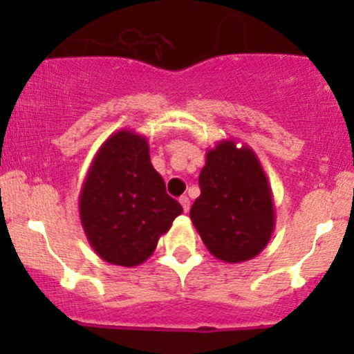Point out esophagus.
I'll return each mask as SVG.
<instances>
[{
  "mask_svg": "<svg viewBox=\"0 0 354 354\" xmlns=\"http://www.w3.org/2000/svg\"><path fill=\"white\" fill-rule=\"evenodd\" d=\"M180 203H181V207H183L185 212H188V210H190V198H188L187 195H183V197L180 198Z\"/></svg>",
  "mask_w": 354,
  "mask_h": 354,
  "instance_id": "esophagus-1",
  "label": "esophagus"
}]
</instances>
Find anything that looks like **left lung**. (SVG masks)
Wrapping results in <instances>:
<instances>
[{"label":"left lung","instance_id":"1","mask_svg":"<svg viewBox=\"0 0 354 354\" xmlns=\"http://www.w3.org/2000/svg\"><path fill=\"white\" fill-rule=\"evenodd\" d=\"M200 197L190 217L216 259L240 263L259 255L274 233L272 190L253 149L221 140L205 154Z\"/></svg>","mask_w":354,"mask_h":354}]
</instances>
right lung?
<instances>
[{"instance_id":"obj_1","label":"right lung","mask_w":354,"mask_h":354,"mask_svg":"<svg viewBox=\"0 0 354 354\" xmlns=\"http://www.w3.org/2000/svg\"><path fill=\"white\" fill-rule=\"evenodd\" d=\"M80 223L106 262L135 267L154 253L183 207L166 194L149 156V142L131 130L113 133L99 147L82 185Z\"/></svg>"}]
</instances>
